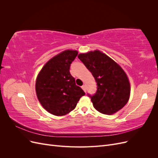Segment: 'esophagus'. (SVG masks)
Wrapping results in <instances>:
<instances>
[{
	"label": "esophagus",
	"instance_id": "esophagus-1",
	"mask_svg": "<svg viewBox=\"0 0 158 158\" xmlns=\"http://www.w3.org/2000/svg\"><path fill=\"white\" fill-rule=\"evenodd\" d=\"M82 89L85 92H86V86H85V85H83L82 86Z\"/></svg>",
	"mask_w": 158,
	"mask_h": 158
}]
</instances>
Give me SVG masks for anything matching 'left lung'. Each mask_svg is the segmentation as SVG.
<instances>
[{
    "mask_svg": "<svg viewBox=\"0 0 158 158\" xmlns=\"http://www.w3.org/2000/svg\"><path fill=\"white\" fill-rule=\"evenodd\" d=\"M78 57L97 83L95 94H88L94 108L103 114H112L125 106L131 89L127 76L121 66L99 51L80 54Z\"/></svg>",
    "mask_w": 158,
    "mask_h": 158,
    "instance_id": "1",
    "label": "left lung"
}]
</instances>
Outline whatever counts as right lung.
Listing matches in <instances>:
<instances>
[{
  "instance_id": "right-lung-1",
  "label": "right lung",
  "mask_w": 158,
  "mask_h": 158,
  "mask_svg": "<svg viewBox=\"0 0 158 158\" xmlns=\"http://www.w3.org/2000/svg\"><path fill=\"white\" fill-rule=\"evenodd\" d=\"M78 55L66 50L49 60L38 74L35 90L42 106L50 113L63 116L76 107L85 92L75 83L70 64Z\"/></svg>"
}]
</instances>
